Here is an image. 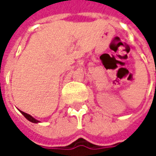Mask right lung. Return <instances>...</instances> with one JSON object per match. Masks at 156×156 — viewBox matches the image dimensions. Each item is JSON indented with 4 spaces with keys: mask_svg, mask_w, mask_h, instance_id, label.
I'll use <instances>...</instances> for the list:
<instances>
[{
    "mask_svg": "<svg viewBox=\"0 0 156 156\" xmlns=\"http://www.w3.org/2000/svg\"><path fill=\"white\" fill-rule=\"evenodd\" d=\"M20 112H21V114H22L24 116L26 117V119H27V120H28L29 122H33V123L40 122L39 121H37L36 119H34V117H32L31 115H28V114H27V113H24V112H22V111H21V110H20Z\"/></svg>",
    "mask_w": 156,
    "mask_h": 156,
    "instance_id": "1",
    "label": "right lung"
}]
</instances>
